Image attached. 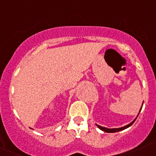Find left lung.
Instances as JSON below:
<instances>
[{
    "instance_id": "8db88e82",
    "label": "left lung",
    "mask_w": 156,
    "mask_h": 156,
    "mask_svg": "<svg viewBox=\"0 0 156 156\" xmlns=\"http://www.w3.org/2000/svg\"><path fill=\"white\" fill-rule=\"evenodd\" d=\"M143 104H144V102H143ZM143 104H142V107H143ZM142 107H141L140 110V111H139V113H138V114H137V117H136V118L134 119L133 120V121L131 122V123H129V124H128V125H127V126H124V127H122V128H105V127H102V126H98V125H96V126H97L98 127V128H99V129H101V131H104V132H107V133H115V132H117V131H122V130H125V129H126V128H129L130 126H132V125H133V123H134V122H135L136 119L137 118V116H138V115H139L140 112L141 111V109H142Z\"/></svg>"
}]
</instances>
